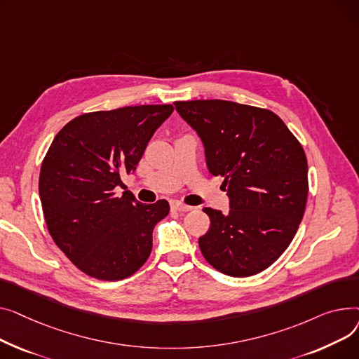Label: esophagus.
Instances as JSON below:
<instances>
[{"label":"esophagus","instance_id":"obj_1","mask_svg":"<svg viewBox=\"0 0 359 359\" xmlns=\"http://www.w3.org/2000/svg\"><path fill=\"white\" fill-rule=\"evenodd\" d=\"M172 208L177 210V212H181V213H185V212H189V210H193L191 205L182 204L181 201H172Z\"/></svg>","mask_w":359,"mask_h":359}]
</instances>
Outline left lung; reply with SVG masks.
I'll use <instances>...</instances> for the list:
<instances>
[{
	"instance_id": "1",
	"label": "left lung",
	"mask_w": 359,
	"mask_h": 359,
	"mask_svg": "<svg viewBox=\"0 0 359 359\" xmlns=\"http://www.w3.org/2000/svg\"><path fill=\"white\" fill-rule=\"evenodd\" d=\"M203 140L207 168L222 175L230 210L205 207L198 239L205 261L230 277H250L276 262L304 216L309 178L303 146L266 109L224 100L177 101Z\"/></svg>"
}]
</instances>
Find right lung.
Returning a JSON list of instances; mask_svg holds the SVG:
<instances>
[{"label":"right lung","instance_id":"add662e5","mask_svg":"<svg viewBox=\"0 0 359 359\" xmlns=\"http://www.w3.org/2000/svg\"><path fill=\"white\" fill-rule=\"evenodd\" d=\"M172 111L152 104L86 113L55 136L40 168L41 208L53 242L87 276L124 280L149 258L154 227L170 204H142L116 189Z\"/></svg>","mask_w":359,"mask_h":359}]
</instances>
